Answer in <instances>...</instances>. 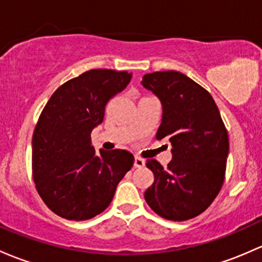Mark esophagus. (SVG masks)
<instances>
[{
  "label": "esophagus",
  "instance_id": "1",
  "mask_svg": "<svg viewBox=\"0 0 262 262\" xmlns=\"http://www.w3.org/2000/svg\"><path fill=\"white\" fill-rule=\"evenodd\" d=\"M144 166H145V161H144V159H142V158H140V157H136V158H134V167L142 168V167H144Z\"/></svg>",
  "mask_w": 262,
  "mask_h": 262
}]
</instances>
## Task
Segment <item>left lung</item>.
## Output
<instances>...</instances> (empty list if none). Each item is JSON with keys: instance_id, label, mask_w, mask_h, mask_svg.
<instances>
[{"instance_id": "left-lung-1", "label": "left lung", "mask_w": 262, "mask_h": 262, "mask_svg": "<svg viewBox=\"0 0 262 262\" xmlns=\"http://www.w3.org/2000/svg\"><path fill=\"white\" fill-rule=\"evenodd\" d=\"M142 85L163 109L156 138L172 145L167 168L147 161L154 182L144 198L163 219H193L207 210L225 181L230 144L220 110L207 90L180 71L145 74Z\"/></svg>"}]
</instances>
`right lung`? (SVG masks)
Returning a JSON list of instances; mask_svg holds the SVG:
<instances>
[{"label":"right lung","mask_w":262,"mask_h":262,"mask_svg":"<svg viewBox=\"0 0 262 262\" xmlns=\"http://www.w3.org/2000/svg\"><path fill=\"white\" fill-rule=\"evenodd\" d=\"M130 79L128 71L93 69L57 88L41 112L32 136V176L57 216L84 221L101 213L133 167L128 150L95 153L90 138L106 103Z\"/></svg>","instance_id":"right-lung-1"}]
</instances>
